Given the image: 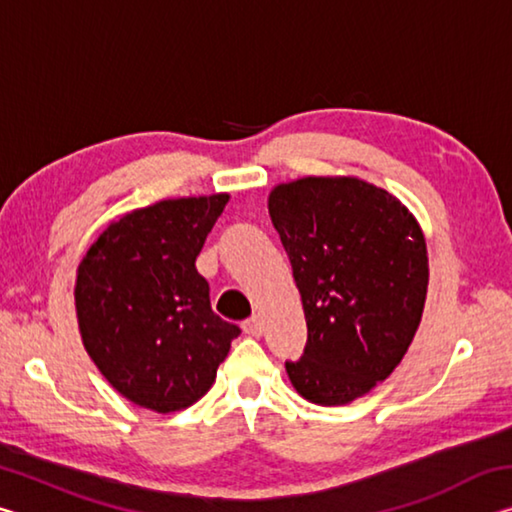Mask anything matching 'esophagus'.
Wrapping results in <instances>:
<instances>
[{
	"label": "esophagus",
	"mask_w": 512,
	"mask_h": 512,
	"mask_svg": "<svg viewBox=\"0 0 512 512\" xmlns=\"http://www.w3.org/2000/svg\"><path fill=\"white\" fill-rule=\"evenodd\" d=\"M241 327H244V332L248 336H262V332H264V323L259 316H250L248 320H244V325Z\"/></svg>",
	"instance_id": "1"
}]
</instances>
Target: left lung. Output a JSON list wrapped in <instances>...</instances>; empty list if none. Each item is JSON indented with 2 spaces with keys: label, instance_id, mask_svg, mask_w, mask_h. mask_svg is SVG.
<instances>
[{
  "label": "left lung",
  "instance_id": "1",
  "mask_svg": "<svg viewBox=\"0 0 512 512\" xmlns=\"http://www.w3.org/2000/svg\"><path fill=\"white\" fill-rule=\"evenodd\" d=\"M268 214L296 277L307 345L287 361L305 400L366 395L409 350L427 298V244L411 212L357 178L277 185Z\"/></svg>",
  "mask_w": 512,
  "mask_h": 512
}]
</instances>
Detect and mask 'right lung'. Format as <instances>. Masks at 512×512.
Returning a JSON list of instances; mask_svg holds the SVG:
<instances>
[{"instance_id":"1","label":"right lung","mask_w":512,"mask_h":512,"mask_svg":"<svg viewBox=\"0 0 512 512\" xmlns=\"http://www.w3.org/2000/svg\"><path fill=\"white\" fill-rule=\"evenodd\" d=\"M228 194L160 201L112 221L76 275L83 345L126 400L171 413L210 391L241 329L216 316L196 257Z\"/></svg>"}]
</instances>
